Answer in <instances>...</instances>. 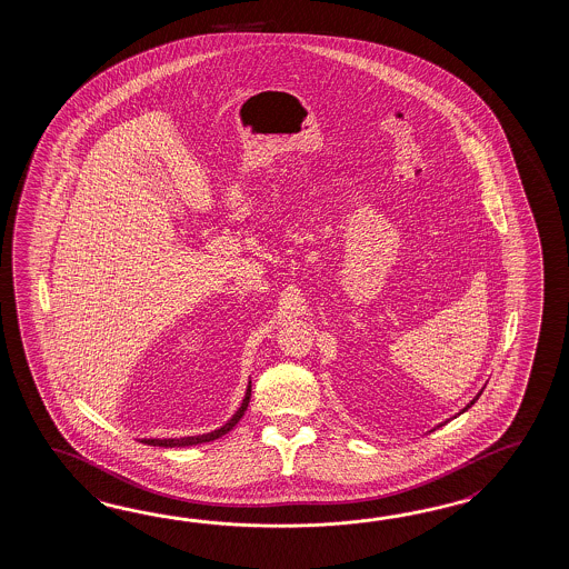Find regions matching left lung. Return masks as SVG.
Instances as JSON below:
<instances>
[{"instance_id": "obj_1", "label": "left lung", "mask_w": 569, "mask_h": 569, "mask_svg": "<svg viewBox=\"0 0 569 569\" xmlns=\"http://www.w3.org/2000/svg\"><path fill=\"white\" fill-rule=\"evenodd\" d=\"M480 395H482V392H480ZM480 395H478V397H480ZM478 397H476V399H473L472 402H470V405H468V407H466V409H463V411H461V412L468 411V409H470V407H472L473 402H476V400H478ZM439 427H441V425H439Z\"/></svg>"}]
</instances>
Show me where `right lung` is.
I'll use <instances>...</instances> for the list:
<instances>
[{
	"label": "right lung",
	"mask_w": 569,
	"mask_h": 569,
	"mask_svg": "<svg viewBox=\"0 0 569 569\" xmlns=\"http://www.w3.org/2000/svg\"><path fill=\"white\" fill-rule=\"evenodd\" d=\"M250 395H252V387H248V390H246L242 407L231 417L230 421L223 425V427L216 429V431H211V433H206V436L181 437V439H142V443H146V446H158V448H174V446H197V443H203V441H213V439H218V437L226 436V433H228L230 429H233L236 423L242 419L243 412L248 409V402H250Z\"/></svg>",
	"instance_id": "right-lung-1"
}]
</instances>
